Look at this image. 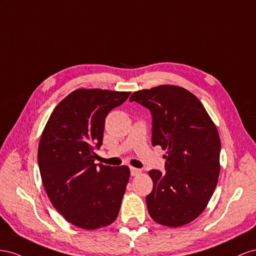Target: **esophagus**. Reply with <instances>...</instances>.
Here are the masks:
<instances>
[{"instance_id": "obj_1", "label": "esophagus", "mask_w": 256, "mask_h": 256, "mask_svg": "<svg viewBox=\"0 0 256 256\" xmlns=\"http://www.w3.org/2000/svg\"><path fill=\"white\" fill-rule=\"evenodd\" d=\"M142 174L140 170L135 168V167H130V174H132V176H137V174Z\"/></svg>"}]
</instances>
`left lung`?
<instances>
[{"label": "left lung", "instance_id": "8db88e82", "mask_svg": "<svg viewBox=\"0 0 256 256\" xmlns=\"http://www.w3.org/2000/svg\"><path fill=\"white\" fill-rule=\"evenodd\" d=\"M130 100L149 109L152 144L167 150L166 172H149L153 188L146 202L150 216L170 228L192 222L207 207L220 174L216 124L200 100L178 86L136 91Z\"/></svg>", "mask_w": 256, "mask_h": 256}]
</instances>
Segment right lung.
Segmentation results:
<instances>
[{
  "label": "right lung",
  "instance_id": "1",
  "mask_svg": "<svg viewBox=\"0 0 256 256\" xmlns=\"http://www.w3.org/2000/svg\"><path fill=\"white\" fill-rule=\"evenodd\" d=\"M130 92L78 89L50 114L38 144L42 186L54 207L70 224L96 230L118 216L130 178L126 165L96 164L105 118Z\"/></svg>",
  "mask_w": 256,
  "mask_h": 256
}]
</instances>
